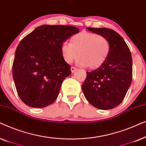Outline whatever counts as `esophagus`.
<instances>
[{
    "label": "esophagus",
    "instance_id": "1",
    "mask_svg": "<svg viewBox=\"0 0 146 146\" xmlns=\"http://www.w3.org/2000/svg\"><path fill=\"white\" fill-rule=\"evenodd\" d=\"M76 69H77L76 68H75V67H73V66H72V67H71V69H70V70H71V72H72L73 73V72H75L76 70Z\"/></svg>",
    "mask_w": 146,
    "mask_h": 146
}]
</instances>
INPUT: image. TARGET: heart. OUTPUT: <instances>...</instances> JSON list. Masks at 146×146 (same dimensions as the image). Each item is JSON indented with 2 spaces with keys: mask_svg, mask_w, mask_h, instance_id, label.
Here are the masks:
<instances>
[{
  "mask_svg": "<svg viewBox=\"0 0 146 146\" xmlns=\"http://www.w3.org/2000/svg\"><path fill=\"white\" fill-rule=\"evenodd\" d=\"M110 45L106 38L98 34L81 32L71 38V43H62L61 53L63 59L71 64L80 56L77 62L80 65L88 66L94 69L101 66L108 57Z\"/></svg>",
  "mask_w": 146,
  "mask_h": 146,
  "instance_id": "obj_1",
  "label": "heart"
}]
</instances>
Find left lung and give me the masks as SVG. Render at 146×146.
<instances>
[{"mask_svg":"<svg viewBox=\"0 0 146 146\" xmlns=\"http://www.w3.org/2000/svg\"><path fill=\"white\" fill-rule=\"evenodd\" d=\"M108 40V57L101 66L87 76L82 89L93 106L110 110L120 104L131 85L132 59L128 46L118 33L107 28H87Z\"/></svg>","mask_w":146,"mask_h":146,"instance_id":"left-lung-1","label":"left lung"}]
</instances>
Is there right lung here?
I'll return each mask as SVG.
<instances>
[{"label":"right lung","instance_id":"add662e5","mask_svg":"<svg viewBox=\"0 0 146 146\" xmlns=\"http://www.w3.org/2000/svg\"><path fill=\"white\" fill-rule=\"evenodd\" d=\"M79 33L76 27L42 25L20 42L13 64L17 93L25 104L44 108L57 98L62 82L71 74L70 66L64 60L61 46Z\"/></svg>","mask_w":146,"mask_h":146}]
</instances>
